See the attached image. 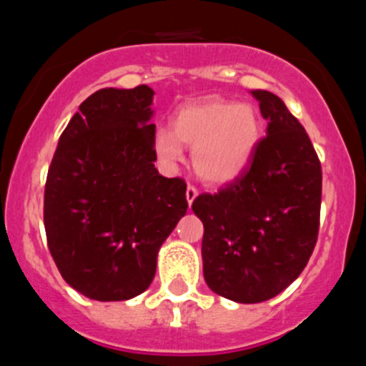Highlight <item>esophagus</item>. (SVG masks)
I'll return each instance as SVG.
<instances>
[{
	"mask_svg": "<svg viewBox=\"0 0 366 366\" xmlns=\"http://www.w3.org/2000/svg\"><path fill=\"white\" fill-rule=\"evenodd\" d=\"M187 202H189V205H192V202L194 199H196V196H198V189H196V187H192V185H189L187 187Z\"/></svg>",
	"mask_w": 366,
	"mask_h": 366,
	"instance_id": "esophagus-1",
	"label": "esophagus"
}]
</instances>
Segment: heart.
Returning <instances> with one entry per match:
<instances>
[{
  "label": "heart",
  "mask_w": 366,
  "mask_h": 366,
  "mask_svg": "<svg viewBox=\"0 0 366 366\" xmlns=\"http://www.w3.org/2000/svg\"><path fill=\"white\" fill-rule=\"evenodd\" d=\"M260 139L254 106L212 97L181 108L172 119V132H155L154 150L161 163L174 167L183 159L181 144L192 147L196 174L207 183H229L251 163Z\"/></svg>",
  "instance_id": "heart-1"
}]
</instances>
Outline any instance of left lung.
I'll use <instances>...</instances> for the list:
<instances>
[{
    "instance_id": "left-lung-1",
    "label": "left lung",
    "mask_w": 366,
    "mask_h": 366,
    "mask_svg": "<svg viewBox=\"0 0 366 366\" xmlns=\"http://www.w3.org/2000/svg\"><path fill=\"white\" fill-rule=\"evenodd\" d=\"M267 121L253 163L218 194H199L203 277L218 295L264 302L302 273L315 247L322 172L308 134L282 99L253 89Z\"/></svg>"
}]
</instances>
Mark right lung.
<instances>
[{
	"label": "right lung",
	"mask_w": 366,
	"mask_h": 366,
	"mask_svg": "<svg viewBox=\"0 0 366 366\" xmlns=\"http://www.w3.org/2000/svg\"><path fill=\"white\" fill-rule=\"evenodd\" d=\"M154 89L104 87L74 113L51 161L44 196L47 244L67 284L109 302L143 293L157 253L187 214V185L154 161Z\"/></svg>",
	"instance_id": "add662e5"
}]
</instances>
